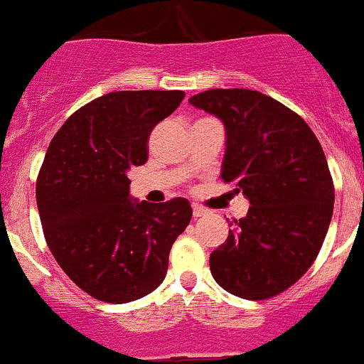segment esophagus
I'll return each mask as SVG.
<instances>
[{
	"mask_svg": "<svg viewBox=\"0 0 364 364\" xmlns=\"http://www.w3.org/2000/svg\"><path fill=\"white\" fill-rule=\"evenodd\" d=\"M208 215V209L202 208V205H193V216L195 218H200V216Z\"/></svg>",
	"mask_w": 364,
	"mask_h": 364,
	"instance_id": "obj_1",
	"label": "esophagus"
}]
</instances>
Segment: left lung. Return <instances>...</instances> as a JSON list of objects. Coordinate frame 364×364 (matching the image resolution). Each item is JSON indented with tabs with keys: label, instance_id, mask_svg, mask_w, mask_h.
<instances>
[{
	"label": "left lung",
	"instance_id": "1",
	"mask_svg": "<svg viewBox=\"0 0 364 364\" xmlns=\"http://www.w3.org/2000/svg\"><path fill=\"white\" fill-rule=\"evenodd\" d=\"M225 128L222 180L249 200L209 256L215 282L243 299H267L314 263L334 209L321 144L298 113L255 90H209L189 99Z\"/></svg>",
	"mask_w": 364,
	"mask_h": 364
}]
</instances>
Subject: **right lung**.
<instances>
[{
	"label": "right lung",
	"mask_w": 364,
	"mask_h": 364,
	"mask_svg": "<svg viewBox=\"0 0 364 364\" xmlns=\"http://www.w3.org/2000/svg\"><path fill=\"white\" fill-rule=\"evenodd\" d=\"M182 99L178 90L106 93L73 113L46 149L36 186L43 232L63 271L95 299L128 303L155 291L191 222L189 200L139 202L128 178L148 160L151 129Z\"/></svg>",
	"instance_id": "add662e5"
}]
</instances>
